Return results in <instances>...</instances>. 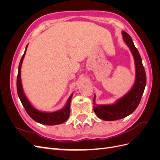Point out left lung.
<instances>
[{
  "mask_svg": "<svg viewBox=\"0 0 160 160\" xmlns=\"http://www.w3.org/2000/svg\"><path fill=\"white\" fill-rule=\"evenodd\" d=\"M122 34L124 41L129 47L134 57L136 71L135 81L132 89L126 95L118 99L115 104L97 105L95 103V95L93 110L99 118L105 121L118 120L132 113L140 103L146 85V74L142 64L141 56L129 34L125 31H123Z\"/></svg>",
  "mask_w": 160,
  "mask_h": 160,
  "instance_id": "left-lung-1",
  "label": "left lung"
}]
</instances>
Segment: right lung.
<instances>
[{
    "mask_svg": "<svg viewBox=\"0 0 160 160\" xmlns=\"http://www.w3.org/2000/svg\"><path fill=\"white\" fill-rule=\"evenodd\" d=\"M28 45L26 47L25 52L21 58V61L19 62L18 65V72L17 75V93L20 98V100L25 108L27 113L28 115L35 122L48 125H54L57 124H61L68 119L69 115H70V104L71 98L72 97V94L69 97L68 101L66 103L64 108L61 109V110L55 111V112L51 113H47V112H41V111L36 109L30 103L29 101L26 98V96L24 93L22 89V83H21V66L22 63V61L24 57H25L26 51L27 49Z\"/></svg>",
    "mask_w": 160,
    "mask_h": 160,
    "instance_id": "obj_1",
    "label": "right lung"
}]
</instances>
